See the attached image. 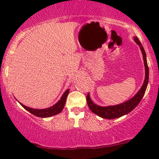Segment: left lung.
Returning a JSON list of instances; mask_svg holds the SVG:
<instances>
[{"mask_svg":"<svg viewBox=\"0 0 159 159\" xmlns=\"http://www.w3.org/2000/svg\"><path fill=\"white\" fill-rule=\"evenodd\" d=\"M134 40L136 42L137 44L140 46L141 51H142L145 69V77L144 82H143L142 88L140 89V90L137 93V94L134 95V97H132L131 99L129 100V101H126L123 103L119 104V105L116 106H105V107L98 106L91 101L90 95H89L88 93V94L87 95V103H88L89 108H90V109L92 111V112L103 119H116L124 115L129 114V112H131L138 105L141 100H142L143 95L145 94V90H146L149 78V69L147 64L146 53H145V50L142 46V44H141L139 39L137 38V37H134Z\"/></svg>","mask_w":159,"mask_h":159,"instance_id":"8db88e82","label":"left lung"}]
</instances>
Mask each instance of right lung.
I'll list each match as a JSON object with an SVG mask.
<instances>
[{"label": "right lung", "instance_id": "right-lung-1", "mask_svg": "<svg viewBox=\"0 0 159 159\" xmlns=\"http://www.w3.org/2000/svg\"><path fill=\"white\" fill-rule=\"evenodd\" d=\"M69 89L65 91L64 94L61 98V99L56 103L55 105L50 108H44V109H34V108H29L27 106L23 105L22 103H19L22 106V107L25 108L26 110H27L28 111L31 113L32 114L34 115V116H38V117H42V118H47V117H50L54 115H56L59 114L60 112H61V111L64 108L65 106V103H66V100L67 98V95L69 94Z\"/></svg>", "mask_w": 159, "mask_h": 159}]
</instances>
